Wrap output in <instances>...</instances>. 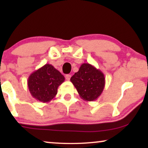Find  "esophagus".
<instances>
[{"label":"esophagus","mask_w":148,"mask_h":148,"mask_svg":"<svg viewBox=\"0 0 148 148\" xmlns=\"http://www.w3.org/2000/svg\"><path fill=\"white\" fill-rule=\"evenodd\" d=\"M71 75H69V74L66 75H65V78H66V79L67 80V81H69V80H70V79H71Z\"/></svg>","instance_id":"esophagus-1"}]
</instances>
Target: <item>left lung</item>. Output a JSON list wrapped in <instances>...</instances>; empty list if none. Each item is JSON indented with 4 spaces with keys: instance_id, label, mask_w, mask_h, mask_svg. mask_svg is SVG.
<instances>
[{
    "instance_id": "left-lung-1",
    "label": "left lung",
    "mask_w": 148,
    "mask_h": 148,
    "mask_svg": "<svg viewBox=\"0 0 148 148\" xmlns=\"http://www.w3.org/2000/svg\"><path fill=\"white\" fill-rule=\"evenodd\" d=\"M70 80L81 98L89 102L97 100L105 86L104 73L89 63L82 64Z\"/></svg>"
}]
</instances>
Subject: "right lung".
Masks as SVG:
<instances>
[{"mask_svg": "<svg viewBox=\"0 0 148 148\" xmlns=\"http://www.w3.org/2000/svg\"><path fill=\"white\" fill-rule=\"evenodd\" d=\"M64 81V77L52 64H46L32 73L27 79L28 89L33 98L46 103L53 100L58 86Z\"/></svg>", "mask_w": 148, "mask_h": 148, "instance_id": "add662e5", "label": "right lung"}]
</instances>
